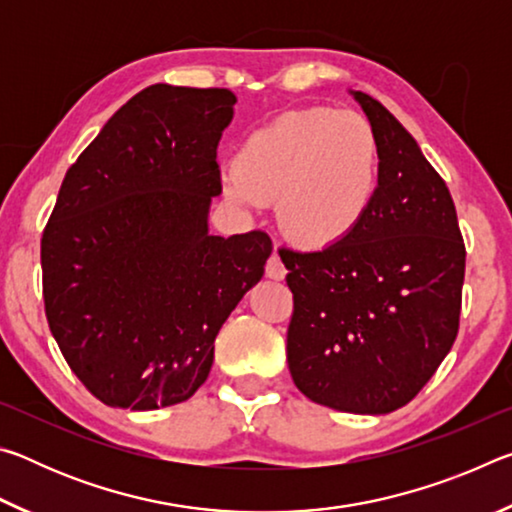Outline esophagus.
Masks as SVG:
<instances>
[{"mask_svg":"<svg viewBox=\"0 0 512 512\" xmlns=\"http://www.w3.org/2000/svg\"><path fill=\"white\" fill-rule=\"evenodd\" d=\"M266 275L271 277V280H284V275H287V266L282 264V259H280V255H277V253H273L271 257H268Z\"/></svg>","mask_w":512,"mask_h":512,"instance_id":"obj_1","label":"esophagus"}]
</instances>
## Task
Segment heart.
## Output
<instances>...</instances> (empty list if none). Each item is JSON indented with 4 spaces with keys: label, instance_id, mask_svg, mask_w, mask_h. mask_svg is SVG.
Returning a JSON list of instances; mask_svg holds the SVG:
<instances>
[{
    "label": "heart",
    "instance_id": "heart-1",
    "mask_svg": "<svg viewBox=\"0 0 512 512\" xmlns=\"http://www.w3.org/2000/svg\"><path fill=\"white\" fill-rule=\"evenodd\" d=\"M381 149L366 117L336 108L289 110L250 133L223 176L232 201L273 203L291 241L325 250L352 239L375 210Z\"/></svg>",
    "mask_w": 512,
    "mask_h": 512
}]
</instances>
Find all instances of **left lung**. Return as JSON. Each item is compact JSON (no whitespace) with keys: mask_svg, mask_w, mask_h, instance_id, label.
Returning a JSON list of instances; mask_svg holds the SVG:
<instances>
[{"mask_svg":"<svg viewBox=\"0 0 512 512\" xmlns=\"http://www.w3.org/2000/svg\"><path fill=\"white\" fill-rule=\"evenodd\" d=\"M375 128V210L341 246L280 248L293 293L287 361L298 391L345 413L409 404L452 350L465 244L445 180L370 94L352 92Z\"/></svg>","mask_w":512,"mask_h":512,"instance_id":"8db88e82","label":"left lung"}]
</instances>
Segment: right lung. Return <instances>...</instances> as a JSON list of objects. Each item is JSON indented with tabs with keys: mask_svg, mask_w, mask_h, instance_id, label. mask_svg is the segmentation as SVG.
<instances>
[{
	"mask_svg": "<svg viewBox=\"0 0 512 512\" xmlns=\"http://www.w3.org/2000/svg\"><path fill=\"white\" fill-rule=\"evenodd\" d=\"M235 103L223 88L151 85L65 173L40 241L42 296L65 361L103 404L189 400L221 325L262 280L266 232L207 230Z\"/></svg>",
	"mask_w": 512,
	"mask_h": 512,
	"instance_id": "add662e5",
	"label": "right lung"
}]
</instances>
